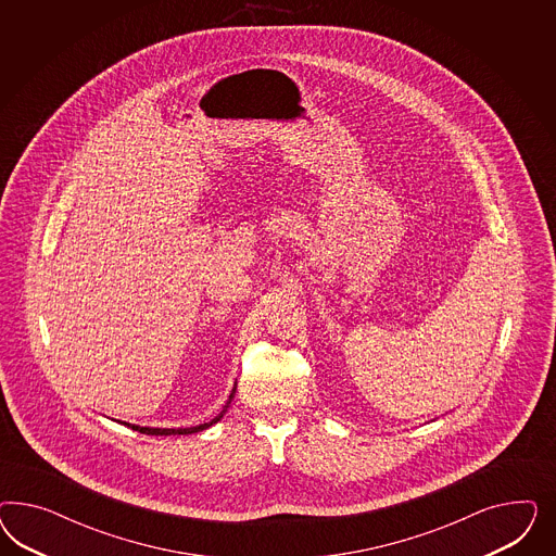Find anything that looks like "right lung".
Segmentation results:
<instances>
[{
	"label": "right lung",
	"instance_id": "obj_1",
	"mask_svg": "<svg viewBox=\"0 0 556 556\" xmlns=\"http://www.w3.org/2000/svg\"><path fill=\"white\" fill-rule=\"evenodd\" d=\"M236 388L232 389V393H230V400H228V404L224 405V409H222V414L216 416L214 420L207 421V424H200V426H193V428H142V426H135V424H126L124 421V426H128V428H132L136 432H140V434H149V437H175V434H193V432H202L205 428H210L212 424H216L219 421V418L224 416V412L228 409V405L232 402V397H235Z\"/></svg>",
	"mask_w": 556,
	"mask_h": 556
}]
</instances>
